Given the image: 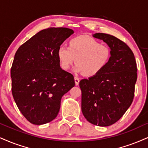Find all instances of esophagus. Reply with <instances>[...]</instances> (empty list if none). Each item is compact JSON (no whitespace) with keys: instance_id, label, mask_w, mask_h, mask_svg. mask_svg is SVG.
<instances>
[{"instance_id":"esophagus-1","label":"esophagus","mask_w":148,"mask_h":148,"mask_svg":"<svg viewBox=\"0 0 148 148\" xmlns=\"http://www.w3.org/2000/svg\"><path fill=\"white\" fill-rule=\"evenodd\" d=\"M74 81H75V84L76 85H78L79 84L80 79L78 77H74Z\"/></svg>"}]
</instances>
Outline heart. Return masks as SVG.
Returning <instances> with one entry per match:
<instances>
[{
	"instance_id": "heart-1",
	"label": "heart",
	"mask_w": 148,
	"mask_h": 148,
	"mask_svg": "<svg viewBox=\"0 0 148 148\" xmlns=\"http://www.w3.org/2000/svg\"><path fill=\"white\" fill-rule=\"evenodd\" d=\"M60 67L68 69L76 62L74 70L86 76L97 75L111 57L110 48L90 37L81 36L69 40V47L60 45L57 51ZM76 60H75V59Z\"/></svg>"
}]
</instances>
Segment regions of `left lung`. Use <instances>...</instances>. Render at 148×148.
Instances as JSON below:
<instances>
[{"instance_id": "1", "label": "left lung", "mask_w": 148, "mask_h": 148, "mask_svg": "<svg viewBox=\"0 0 148 148\" xmlns=\"http://www.w3.org/2000/svg\"><path fill=\"white\" fill-rule=\"evenodd\" d=\"M92 36L109 46L111 57L99 74L80 81L81 110L88 121L106 127L118 121L132 103L136 63L130 48L119 38L103 33Z\"/></svg>"}]
</instances>
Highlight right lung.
<instances>
[{"label": "right lung", "instance_id": "obj_1", "mask_svg": "<svg viewBox=\"0 0 148 148\" xmlns=\"http://www.w3.org/2000/svg\"><path fill=\"white\" fill-rule=\"evenodd\" d=\"M74 31L49 27L36 34L18 49L11 68L12 92L27 120L42 125L56 118L60 100L74 87V76L60 67L58 47Z\"/></svg>", "mask_w": 148, "mask_h": 148}]
</instances>
